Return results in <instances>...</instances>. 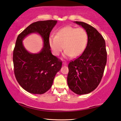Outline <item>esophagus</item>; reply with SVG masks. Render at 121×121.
<instances>
[{
    "instance_id": "1",
    "label": "esophagus",
    "mask_w": 121,
    "mask_h": 121,
    "mask_svg": "<svg viewBox=\"0 0 121 121\" xmlns=\"http://www.w3.org/2000/svg\"><path fill=\"white\" fill-rule=\"evenodd\" d=\"M63 64L64 65H67L68 63H67V62H65V61H64V62H63Z\"/></svg>"
}]
</instances>
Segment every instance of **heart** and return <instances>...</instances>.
Segmentation results:
<instances>
[{"mask_svg": "<svg viewBox=\"0 0 121 121\" xmlns=\"http://www.w3.org/2000/svg\"><path fill=\"white\" fill-rule=\"evenodd\" d=\"M87 43L86 31L82 28L72 26L62 28L56 36L51 35L49 38V43L53 54L59 55L64 48L65 57L80 56L85 50Z\"/></svg>", "mask_w": 121, "mask_h": 121, "instance_id": "heart-1", "label": "heart"}]
</instances>
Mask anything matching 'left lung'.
I'll use <instances>...</instances> for the list:
<instances>
[{
	"mask_svg": "<svg viewBox=\"0 0 121 121\" xmlns=\"http://www.w3.org/2000/svg\"><path fill=\"white\" fill-rule=\"evenodd\" d=\"M87 34L86 47L80 57L68 64L67 82L69 89L78 95L86 94L99 85L107 62L105 39L97 30L86 23L74 21Z\"/></svg>",
	"mask_w": 121,
	"mask_h": 121,
	"instance_id": "8db88e82",
	"label": "left lung"
}]
</instances>
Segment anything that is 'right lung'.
Segmentation results:
<instances>
[{"mask_svg": "<svg viewBox=\"0 0 121 121\" xmlns=\"http://www.w3.org/2000/svg\"><path fill=\"white\" fill-rule=\"evenodd\" d=\"M57 22L46 20L32 23L16 39L13 51L15 76L20 85L30 93L42 94L47 91L62 67V61L52 54L49 43V35ZM32 33H38L44 40V47L39 54L29 53L22 44L24 38Z\"/></svg>", "mask_w": 121, "mask_h": 121, "instance_id": "obj_1", "label": "right lung"}]
</instances>
